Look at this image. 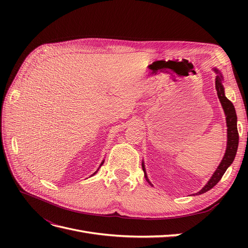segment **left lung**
<instances>
[{
  "label": "left lung",
  "instance_id": "1",
  "mask_svg": "<svg viewBox=\"0 0 248 248\" xmlns=\"http://www.w3.org/2000/svg\"><path fill=\"white\" fill-rule=\"evenodd\" d=\"M144 171H145V177H146V180H147V181L149 182V184H150V185H152L151 183H150V181H149V179H148V177H147V174H146V170H145V168H144Z\"/></svg>",
  "mask_w": 248,
  "mask_h": 248
}]
</instances>
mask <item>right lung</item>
<instances>
[{"mask_svg":"<svg viewBox=\"0 0 248 248\" xmlns=\"http://www.w3.org/2000/svg\"><path fill=\"white\" fill-rule=\"evenodd\" d=\"M214 72L217 74L216 80H215V88L217 91V95H218L219 101L222 106V108L224 110V114H226V120H227V133H228V142H227V150L226 153H224L223 158L221 162L219 163L218 168L216 169L214 174L212 175L211 179L209 180L208 183L202 187V188L196 194L204 193L211 188L219 182V180L223 176L224 172H226L227 169L231 166L232 162L234 161L235 156L237 153L238 144H239V133L237 129V115L235 111V108L232 106V103L227 98L226 95H224V89L222 86V76L217 68H213ZM142 168H145L144 162H142ZM144 170V169H142Z\"/></svg>","mask_w":248,"mask_h":248,"instance_id":"add662e5","label":"right lung"}]
</instances>
